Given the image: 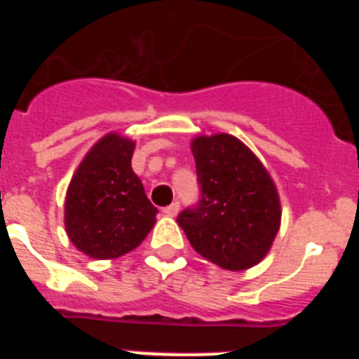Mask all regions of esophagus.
<instances>
[{"instance_id":"34e87169","label":"esophagus","mask_w":359,"mask_h":359,"mask_svg":"<svg viewBox=\"0 0 359 359\" xmlns=\"http://www.w3.org/2000/svg\"><path fill=\"white\" fill-rule=\"evenodd\" d=\"M161 212H163L165 215H169V217H174V215H177V212H180V203L177 201L170 203L169 207H165Z\"/></svg>"}]
</instances>
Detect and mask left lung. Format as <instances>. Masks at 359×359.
Returning <instances> with one entry per match:
<instances>
[{"label": "left lung", "mask_w": 359, "mask_h": 359, "mask_svg": "<svg viewBox=\"0 0 359 359\" xmlns=\"http://www.w3.org/2000/svg\"><path fill=\"white\" fill-rule=\"evenodd\" d=\"M199 203L177 215L192 248L230 271L259 264L280 228V201L261 160L231 135L198 136Z\"/></svg>", "instance_id": "1"}]
</instances>
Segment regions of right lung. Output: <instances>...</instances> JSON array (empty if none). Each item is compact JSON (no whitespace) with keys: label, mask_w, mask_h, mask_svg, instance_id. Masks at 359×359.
I'll list each match as a JSON object with an SVG mask.
<instances>
[{"label":"right lung","mask_w":359,"mask_h":359,"mask_svg":"<svg viewBox=\"0 0 359 359\" xmlns=\"http://www.w3.org/2000/svg\"><path fill=\"white\" fill-rule=\"evenodd\" d=\"M135 142L109 133L73 174L66 192L65 224L79 252L93 259L126 255L147 237L158 208L133 172Z\"/></svg>","instance_id":"obj_1"}]
</instances>
